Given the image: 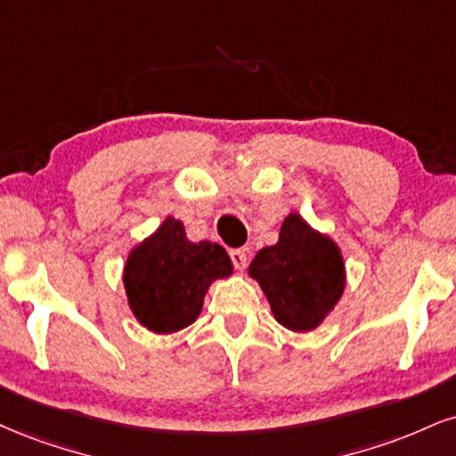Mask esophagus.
<instances>
[{
    "mask_svg": "<svg viewBox=\"0 0 456 456\" xmlns=\"http://www.w3.org/2000/svg\"><path fill=\"white\" fill-rule=\"evenodd\" d=\"M229 256H232L235 270H240V272L246 270V263H248V256H246V250L244 248H233L232 252H229Z\"/></svg>",
    "mask_w": 456,
    "mask_h": 456,
    "instance_id": "1",
    "label": "esophagus"
}]
</instances>
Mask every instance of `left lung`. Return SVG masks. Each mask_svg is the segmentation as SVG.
<instances>
[{
  "instance_id": "8db88e82",
  "label": "left lung",
  "mask_w": 456,
  "mask_h": 456,
  "mask_svg": "<svg viewBox=\"0 0 456 456\" xmlns=\"http://www.w3.org/2000/svg\"><path fill=\"white\" fill-rule=\"evenodd\" d=\"M248 272L259 281L276 321L293 331L321 325L344 290L338 246L310 229L299 214L284 218L278 244L256 252Z\"/></svg>"
}]
</instances>
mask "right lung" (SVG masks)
Segmentation results:
<instances>
[{
    "label": "right lung",
    "mask_w": 456,
    "mask_h": 456,
    "mask_svg": "<svg viewBox=\"0 0 456 456\" xmlns=\"http://www.w3.org/2000/svg\"><path fill=\"white\" fill-rule=\"evenodd\" d=\"M232 270L221 244L189 242L183 223L167 218L129 255L125 289L142 325L155 333H174L200 316L208 287Z\"/></svg>",
    "instance_id": "right-lung-1"
}]
</instances>
